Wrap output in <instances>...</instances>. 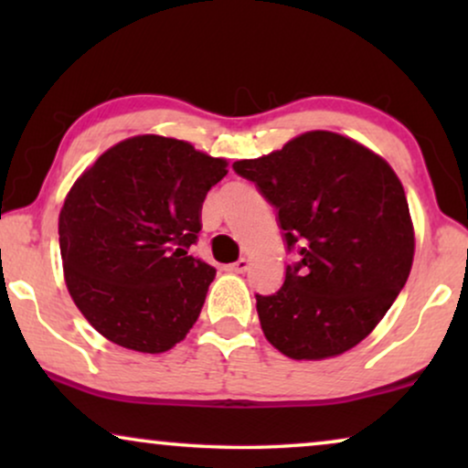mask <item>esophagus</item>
I'll return each mask as SVG.
<instances>
[{"instance_id":"obj_1","label":"esophagus","mask_w":468,"mask_h":468,"mask_svg":"<svg viewBox=\"0 0 468 468\" xmlns=\"http://www.w3.org/2000/svg\"><path fill=\"white\" fill-rule=\"evenodd\" d=\"M249 266H251V261H249L247 258H240V260H236L234 264H228L226 271H229V272H245V271H249Z\"/></svg>"}]
</instances>
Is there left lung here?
Returning <instances> with one entry per match:
<instances>
[{
  "label": "left lung",
  "instance_id": "8db88e82",
  "mask_svg": "<svg viewBox=\"0 0 468 468\" xmlns=\"http://www.w3.org/2000/svg\"><path fill=\"white\" fill-rule=\"evenodd\" d=\"M232 168L272 204L287 251L296 253L279 292L255 293L268 341L293 360L356 347L411 272L413 223L396 172L335 132H306Z\"/></svg>",
  "mask_w": 468,
  "mask_h": 468
}]
</instances>
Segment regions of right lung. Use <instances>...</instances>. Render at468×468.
<instances>
[{"mask_svg":"<svg viewBox=\"0 0 468 468\" xmlns=\"http://www.w3.org/2000/svg\"><path fill=\"white\" fill-rule=\"evenodd\" d=\"M226 165L183 140L146 133L108 149L69 189L59 215L66 285L108 341L162 354L187 336L215 279L187 249Z\"/></svg>","mask_w":468,"mask_h":468,"instance_id":"1","label":"right lung"}]
</instances>
